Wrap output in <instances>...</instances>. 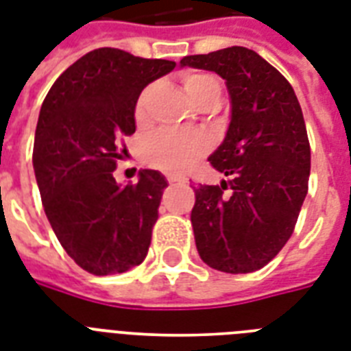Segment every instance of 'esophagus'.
Segmentation results:
<instances>
[{
    "instance_id": "obj_1",
    "label": "esophagus",
    "mask_w": 351,
    "mask_h": 351,
    "mask_svg": "<svg viewBox=\"0 0 351 351\" xmlns=\"http://www.w3.org/2000/svg\"><path fill=\"white\" fill-rule=\"evenodd\" d=\"M167 180H169V184H184L186 178H180V176H167Z\"/></svg>"
}]
</instances>
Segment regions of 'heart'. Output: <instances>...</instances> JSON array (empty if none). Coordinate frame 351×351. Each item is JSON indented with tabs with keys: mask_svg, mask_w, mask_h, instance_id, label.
I'll list each match as a JSON object with an SVG mask.
<instances>
[{
	"mask_svg": "<svg viewBox=\"0 0 351 351\" xmlns=\"http://www.w3.org/2000/svg\"><path fill=\"white\" fill-rule=\"evenodd\" d=\"M184 90L195 104L202 101L213 93H219L220 87L213 76L204 73H189L182 80ZM151 89H145L136 101V118L145 117L147 100ZM209 149V140L202 132L162 131L147 140L143 147V158L149 165L167 173H184Z\"/></svg>",
	"mask_w": 351,
	"mask_h": 351,
	"instance_id": "b5f03b06",
	"label": "heart"
}]
</instances>
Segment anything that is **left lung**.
Here are the masks:
<instances>
[{
    "label": "left lung",
    "instance_id": "1",
    "mask_svg": "<svg viewBox=\"0 0 351 351\" xmlns=\"http://www.w3.org/2000/svg\"><path fill=\"white\" fill-rule=\"evenodd\" d=\"M180 65L219 74L231 100L224 142L208 158L230 180L195 189L198 255L219 271H256L289 240L308 193L302 109L288 80L245 47L186 56ZM228 185L232 193L224 195Z\"/></svg>",
    "mask_w": 351,
    "mask_h": 351
}]
</instances>
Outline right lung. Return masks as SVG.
I'll list each match as a JSON object with an SVG mask.
<instances>
[{"mask_svg":"<svg viewBox=\"0 0 351 351\" xmlns=\"http://www.w3.org/2000/svg\"><path fill=\"white\" fill-rule=\"evenodd\" d=\"M120 49H96L74 62L47 93L34 138L36 182L52 230L67 255L93 275L142 264L167 180L142 169L121 186L112 171L136 131L138 96L175 69Z\"/></svg>","mask_w":351,"mask_h":351,"instance_id":"add662e5","label":"right lung"}]
</instances>
